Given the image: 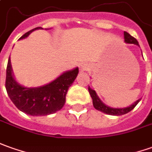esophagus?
I'll return each mask as SVG.
<instances>
[{
    "mask_svg": "<svg viewBox=\"0 0 152 152\" xmlns=\"http://www.w3.org/2000/svg\"><path fill=\"white\" fill-rule=\"evenodd\" d=\"M80 72H83V71H86V70H88V66L86 65V64H85V63H82V64H80Z\"/></svg>",
    "mask_w": 152,
    "mask_h": 152,
    "instance_id": "34e87169",
    "label": "esophagus"
}]
</instances>
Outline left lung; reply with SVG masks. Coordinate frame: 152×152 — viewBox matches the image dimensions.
<instances>
[{"label": "left lung", "instance_id": "obj_1", "mask_svg": "<svg viewBox=\"0 0 152 152\" xmlns=\"http://www.w3.org/2000/svg\"><path fill=\"white\" fill-rule=\"evenodd\" d=\"M124 39H125V42H126V43H129V44H135L137 46H139V43L137 41V39L134 38L133 37H132L126 31H124ZM88 91H89V93L91 95V96L92 98V103H93L94 107L96 110H98V111H102V112L106 113V114H108V115H124V114H126L129 111H131L132 109H134V107L137 106V104H138V102L141 101V99H139L136 102H134L132 105L129 106L128 107H125V108H111L110 106H107L106 105H105L100 100V98L98 97V96L96 95V92L94 90L91 89L90 87H88Z\"/></svg>", "mask_w": 152, "mask_h": 152}]
</instances>
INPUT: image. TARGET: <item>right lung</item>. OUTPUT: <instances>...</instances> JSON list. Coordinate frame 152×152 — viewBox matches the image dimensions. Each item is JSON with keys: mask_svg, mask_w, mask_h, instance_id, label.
Masks as SVG:
<instances>
[{"mask_svg": "<svg viewBox=\"0 0 152 152\" xmlns=\"http://www.w3.org/2000/svg\"><path fill=\"white\" fill-rule=\"evenodd\" d=\"M42 29L37 27L24 34L20 39H24L31 33ZM79 72L78 67L64 72L50 83L40 87H25L16 82L9 57L7 67L6 89L11 102L20 111L31 115H47L60 111L66 102L68 89Z\"/></svg>", "mask_w": 152, "mask_h": 152, "instance_id": "add662e5", "label": "right lung"}]
</instances>
